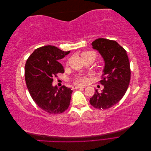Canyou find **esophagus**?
Returning <instances> with one entry per match:
<instances>
[{
	"label": "esophagus",
	"mask_w": 151,
	"mask_h": 151,
	"mask_svg": "<svg viewBox=\"0 0 151 151\" xmlns=\"http://www.w3.org/2000/svg\"><path fill=\"white\" fill-rule=\"evenodd\" d=\"M79 88H84V87L81 86H76V85H74L72 87V89H79Z\"/></svg>",
	"instance_id": "obj_1"
}]
</instances>
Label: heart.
<instances>
[{"label": "heart", "instance_id": "heart-1", "mask_svg": "<svg viewBox=\"0 0 151 151\" xmlns=\"http://www.w3.org/2000/svg\"><path fill=\"white\" fill-rule=\"evenodd\" d=\"M95 55L96 53L94 52H85L83 53V57H88L89 55ZM76 83L77 84H86L88 82V77L85 76H81L77 77L75 79Z\"/></svg>", "mask_w": 151, "mask_h": 151}]
</instances>
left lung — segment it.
<instances>
[{"label":"left lung","instance_id":"left-lung-1","mask_svg":"<svg viewBox=\"0 0 151 151\" xmlns=\"http://www.w3.org/2000/svg\"><path fill=\"white\" fill-rule=\"evenodd\" d=\"M103 58L105 65L99 83L101 93L95 90L90 104L99 109H106L119 102L125 95L130 81V67L126 50L116 41L98 38L92 43Z\"/></svg>","mask_w":151,"mask_h":151}]
</instances>
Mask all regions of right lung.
<instances>
[{
  "mask_svg": "<svg viewBox=\"0 0 151 151\" xmlns=\"http://www.w3.org/2000/svg\"><path fill=\"white\" fill-rule=\"evenodd\" d=\"M70 53L47 45L36 49L25 65V80L32 99L43 110L60 114L70 105L72 90L65 86L53 87L54 77L64 69L58 60Z\"/></svg>",
  "mask_w": 151,
  "mask_h": 151,
  "instance_id": "1",
  "label": "right lung"
}]
</instances>
